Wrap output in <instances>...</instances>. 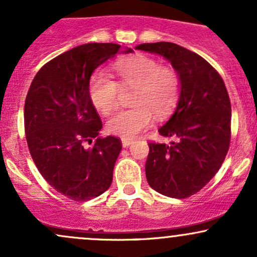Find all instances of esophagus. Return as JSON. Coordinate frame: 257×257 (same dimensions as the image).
Returning <instances> with one entry per match:
<instances>
[{
  "mask_svg": "<svg viewBox=\"0 0 257 257\" xmlns=\"http://www.w3.org/2000/svg\"><path fill=\"white\" fill-rule=\"evenodd\" d=\"M132 144H133V139H125V138L122 139V145H123V147L131 146Z\"/></svg>",
  "mask_w": 257,
  "mask_h": 257,
  "instance_id": "esophagus-1",
  "label": "esophagus"
}]
</instances>
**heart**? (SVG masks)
Segmentation results:
<instances>
[{
  "label": "heart",
  "mask_w": 257,
  "mask_h": 257,
  "mask_svg": "<svg viewBox=\"0 0 257 257\" xmlns=\"http://www.w3.org/2000/svg\"><path fill=\"white\" fill-rule=\"evenodd\" d=\"M118 82L108 73L98 71L89 81V96L94 107L108 116L117 107L123 89H134V107L119 111L107 123V131L118 137L132 139L151 128L153 114L163 119L178 105L181 94V78L172 66L161 65L146 54L122 58L113 65Z\"/></svg>",
  "instance_id": "1"
}]
</instances>
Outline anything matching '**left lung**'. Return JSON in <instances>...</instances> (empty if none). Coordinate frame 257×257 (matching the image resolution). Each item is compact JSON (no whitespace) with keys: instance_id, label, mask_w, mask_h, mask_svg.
<instances>
[{"instance_id":"8db88e82","label":"left lung","mask_w":257,"mask_h":257,"mask_svg":"<svg viewBox=\"0 0 257 257\" xmlns=\"http://www.w3.org/2000/svg\"><path fill=\"white\" fill-rule=\"evenodd\" d=\"M139 51L167 58L181 78L178 107L159 134L170 145L149 143V185L172 198L202 190L222 166L231 143V101L223 79L205 59L170 42L144 43Z\"/></svg>"}]
</instances>
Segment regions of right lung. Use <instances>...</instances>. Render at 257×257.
Segmentation results:
<instances>
[{
    "instance_id": "right-lung-1",
    "label": "right lung",
    "mask_w": 257,
    "mask_h": 257,
    "mask_svg": "<svg viewBox=\"0 0 257 257\" xmlns=\"http://www.w3.org/2000/svg\"><path fill=\"white\" fill-rule=\"evenodd\" d=\"M120 51L116 43L70 49L41 67L26 95L24 125L31 157L44 180L76 202L95 198L110 187L122 150L120 139L98 138L102 122L88 89L94 70Z\"/></svg>"
}]
</instances>
